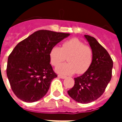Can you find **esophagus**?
Returning a JSON list of instances; mask_svg holds the SVG:
<instances>
[{
  "label": "esophagus",
  "instance_id": "1",
  "mask_svg": "<svg viewBox=\"0 0 122 122\" xmlns=\"http://www.w3.org/2000/svg\"><path fill=\"white\" fill-rule=\"evenodd\" d=\"M59 78H62V79H65V78H66V76H63V75H58Z\"/></svg>",
  "mask_w": 122,
  "mask_h": 122
}]
</instances>
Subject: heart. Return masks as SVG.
Listing matches in <instances>:
<instances>
[{"instance_id": "obj_1", "label": "heart", "mask_w": 122, "mask_h": 122, "mask_svg": "<svg viewBox=\"0 0 122 122\" xmlns=\"http://www.w3.org/2000/svg\"><path fill=\"white\" fill-rule=\"evenodd\" d=\"M66 57L68 62L57 66L56 72L63 75H70L76 72L81 74L90 69L93 62V52L90 46H86L76 38H73L62 43L61 48L52 47L49 53L50 63L54 66H58L65 61Z\"/></svg>"}]
</instances>
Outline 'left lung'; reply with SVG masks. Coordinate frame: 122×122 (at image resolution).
<instances>
[{
  "mask_svg": "<svg viewBox=\"0 0 122 122\" xmlns=\"http://www.w3.org/2000/svg\"><path fill=\"white\" fill-rule=\"evenodd\" d=\"M93 52L90 69L82 76L74 78V86L68 91L76 102L89 103L99 98L112 78L113 61L108 51L94 37L85 35Z\"/></svg>",
  "mask_w": 122,
  "mask_h": 122,
  "instance_id": "left-lung-1",
  "label": "left lung"
}]
</instances>
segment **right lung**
<instances>
[{
	"instance_id": "right-lung-1",
	"label": "right lung",
	"mask_w": 122,
	"mask_h": 122,
	"mask_svg": "<svg viewBox=\"0 0 122 122\" xmlns=\"http://www.w3.org/2000/svg\"><path fill=\"white\" fill-rule=\"evenodd\" d=\"M70 34L39 30L17 44L8 56L6 74L14 94L27 102L37 101L48 92L57 75L51 65L49 53Z\"/></svg>"
}]
</instances>
